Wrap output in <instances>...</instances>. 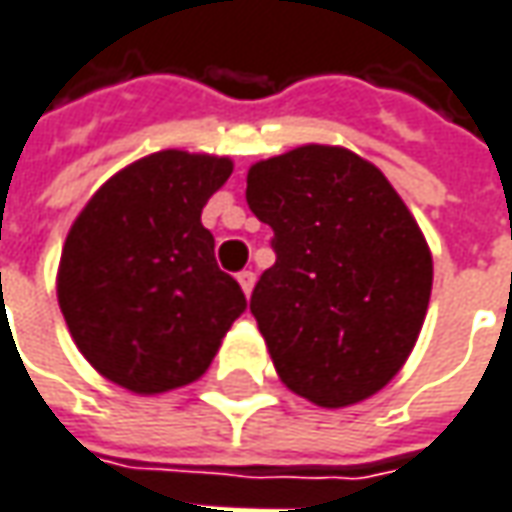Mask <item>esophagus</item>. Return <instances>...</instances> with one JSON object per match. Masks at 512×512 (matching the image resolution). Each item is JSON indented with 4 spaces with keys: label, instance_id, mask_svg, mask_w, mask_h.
Instances as JSON below:
<instances>
[{
    "label": "esophagus",
    "instance_id": "esophagus-1",
    "mask_svg": "<svg viewBox=\"0 0 512 512\" xmlns=\"http://www.w3.org/2000/svg\"><path fill=\"white\" fill-rule=\"evenodd\" d=\"M238 283H240V289H243V294L249 297L252 289H255V272H252V269H243V272L238 274Z\"/></svg>",
    "mask_w": 512,
    "mask_h": 512
}]
</instances>
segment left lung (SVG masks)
Here are the masks:
<instances>
[{"label": "left lung", "instance_id": "1", "mask_svg": "<svg viewBox=\"0 0 512 512\" xmlns=\"http://www.w3.org/2000/svg\"><path fill=\"white\" fill-rule=\"evenodd\" d=\"M246 201L277 260L249 309L294 394L343 408L408 360L433 263L414 215L374 164L343 147H297L249 169Z\"/></svg>", "mask_w": 512, "mask_h": 512}]
</instances>
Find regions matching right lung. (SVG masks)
Wrapping results in <instances>:
<instances>
[{
  "label": "right lung",
  "mask_w": 512,
  "mask_h": 512,
  "mask_svg": "<svg viewBox=\"0 0 512 512\" xmlns=\"http://www.w3.org/2000/svg\"><path fill=\"white\" fill-rule=\"evenodd\" d=\"M229 158L164 150L113 175L64 240L59 306L98 374L135 394H164L209 368L246 311L201 223Z\"/></svg>",
  "instance_id": "add662e5"
}]
</instances>
